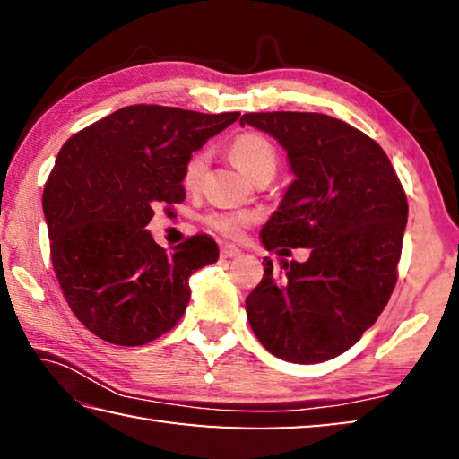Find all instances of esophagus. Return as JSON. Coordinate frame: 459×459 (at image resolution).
Returning a JSON list of instances; mask_svg holds the SVG:
<instances>
[{"mask_svg": "<svg viewBox=\"0 0 459 459\" xmlns=\"http://www.w3.org/2000/svg\"><path fill=\"white\" fill-rule=\"evenodd\" d=\"M238 255H240V248H237L235 245H224L221 248V257L222 259H235V257H238Z\"/></svg>", "mask_w": 459, "mask_h": 459, "instance_id": "esophagus-1", "label": "esophagus"}]
</instances>
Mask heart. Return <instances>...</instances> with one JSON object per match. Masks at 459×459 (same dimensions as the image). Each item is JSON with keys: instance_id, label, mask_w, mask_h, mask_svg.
<instances>
[{"instance_id": "obj_1", "label": "heart", "mask_w": 459, "mask_h": 459, "mask_svg": "<svg viewBox=\"0 0 459 459\" xmlns=\"http://www.w3.org/2000/svg\"><path fill=\"white\" fill-rule=\"evenodd\" d=\"M230 158L238 169L248 178L259 176L261 172H275L277 168V153L275 147L271 145L267 137L259 134H243L230 143ZM208 164V155L204 152L194 153L184 168V186L188 190H196L202 178H204ZM255 221L253 214L248 212H214L208 216V224L214 230L222 232L227 237H238Z\"/></svg>"}]
</instances>
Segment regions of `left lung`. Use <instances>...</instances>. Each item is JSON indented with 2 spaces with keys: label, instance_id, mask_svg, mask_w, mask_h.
Listing matches in <instances>:
<instances>
[{
  "label": "left lung",
  "instance_id": "1",
  "mask_svg": "<svg viewBox=\"0 0 459 459\" xmlns=\"http://www.w3.org/2000/svg\"><path fill=\"white\" fill-rule=\"evenodd\" d=\"M240 126L283 147L293 174L261 243L309 248L304 263L263 259L245 301L255 336L277 359L316 364L352 348L397 283L407 196L377 142L322 113H247ZM287 251V248H281Z\"/></svg>",
  "mask_w": 459,
  "mask_h": 459
}]
</instances>
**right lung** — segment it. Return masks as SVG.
I'll return each instance as SVG.
<instances>
[{
  "instance_id": "obj_1",
  "label": "right lung",
  "mask_w": 459,
  "mask_h": 459,
  "mask_svg": "<svg viewBox=\"0 0 459 459\" xmlns=\"http://www.w3.org/2000/svg\"><path fill=\"white\" fill-rule=\"evenodd\" d=\"M237 119L134 105L62 145L42 196L50 257L66 304L100 340L142 346L169 332L190 301V275L219 261L211 237L166 253L145 227L155 206L186 198L192 152Z\"/></svg>"
}]
</instances>
